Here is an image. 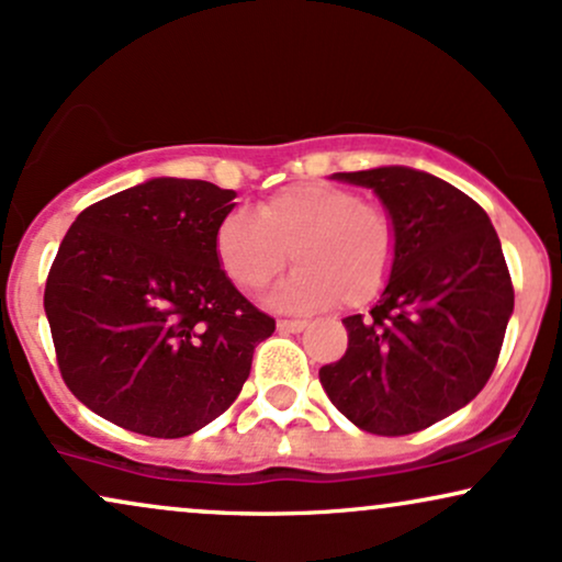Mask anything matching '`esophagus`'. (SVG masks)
Returning <instances> with one entry per match:
<instances>
[{
	"instance_id": "obj_1",
	"label": "esophagus",
	"mask_w": 562,
	"mask_h": 562,
	"mask_svg": "<svg viewBox=\"0 0 562 562\" xmlns=\"http://www.w3.org/2000/svg\"><path fill=\"white\" fill-rule=\"evenodd\" d=\"M276 328H279L281 334H300V330L307 328V321H279Z\"/></svg>"
}]
</instances>
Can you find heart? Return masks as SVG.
I'll return each mask as SVG.
<instances>
[{"label": "heart", "mask_w": 562, "mask_h": 562, "mask_svg": "<svg viewBox=\"0 0 562 562\" xmlns=\"http://www.w3.org/2000/svg\"><path fill=\"white\" fill-rule=\"evenodd\" d=\"M391 213L330 182H296L260 200L255 216L228 211L216 228V255L241 292L258 294L286 266L296 268L276 289L286 310L362 307L383 292L396 266Z\"/></svg>", "instance_id": "obj_1"}]
</instances>
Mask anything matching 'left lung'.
Masks as SVG:
<instances>
[{"mask_svg":"<svg viewBox=\"0 0 562 562\" xmlns=\"http://www.w3.org/2000/svg\"><path fill=\"white\" fill-rule=\"evenodd\" d=\"M336 179L372 187L396 224V266L370 315L344 317L346 355L321 383L364 432L398 438L467 406L493 375L514 283L487 213L453 184L380 166Z\"/></svg>","mask_w":562,"mask_h":562,"instance_id":"1","label":"left lung"}]
</instances>
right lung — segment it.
I'll return each instance as SVG.
<instances>
[{
    "label": "right lung",
    "instance_id": "obj_1",
    "mask_svg": "<svg viewBox=\"0 0 562 562\" xmlns=\"http://www.w3.org/2000/svg\"><path fill=\"white\" fill-rule=\"evenodd\" d=\"M234 190L161 177L88 205L61 239L44 307L57 364L90 412L184 438L234 404L276 321L218 266Z\"/></svg>",
    "mask_w": 562,
    "mask_h": 562
}]
</instances>
